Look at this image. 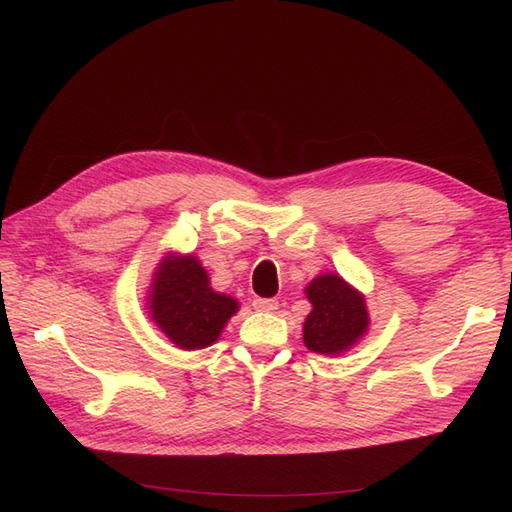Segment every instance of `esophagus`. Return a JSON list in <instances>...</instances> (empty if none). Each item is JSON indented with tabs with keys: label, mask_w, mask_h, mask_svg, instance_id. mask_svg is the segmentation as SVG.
Segmentation results:
<instances>
[{
	"label": "esophagus",
	"mask_w": 512,
	"mask_h": 512,
	"mask_svg": "<svg viewBox=\"0 0 512 512\" xmlns=\"http://www.w3.org/2000/svg\"><path fill=\"white\" fill-rule=\"evenodd\" d=\"M256 312H275L277 299H254Z\"/></svg>",
	"instance_id": "esophagus-1"
}]
</instances>
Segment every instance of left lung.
<instances>
[{
	"label": "left lung",
	"instance_id": "1",
	"mask_svg": "<svg viewBox=\"0 0 512 512\" xmlns=\"http://www.w3.org/2000/svg\"><path fill=\"white\" fill-rule=\"evenodd\" d=\"M305 292L314 309L303 324V342L312 352L339 354L367 331L365 299L339 275L324 273Z\"/></svg>",
	"mask_w": 512,
	"mask_h": 512
}]
</instances>
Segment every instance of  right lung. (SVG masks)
Listing matches in <instances>:
<instances>
[{"label": "right lung", "mask_w": 512, "mask_h": 512, "mask_svg": "<svg viewBox=\"0 0 512 512\" xmlns=\"http://www.w3.org/2000/svg\"><path fill=\"white\" fill-rule=\"evenodd\" d=\"M237 301L213 292L207 271L194 256L166 258L151 290V316L173 344L183 350L211 346Z\"/></svg>", "instance_id": "right-lung-1"}]
</instances>
